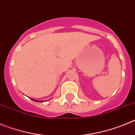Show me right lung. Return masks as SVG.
Here are the masks:
<instances>
[{
  "label": "right lung",
  "mask_w": 135,
  "mask_h": 135,
  "mask_svg": "<svg viewBox=\"0 0 135 135\" xmlns=\"http://www.w3.org/2000/svg\"><path fill=\"white\" fill-rule=\"evenodd\" d=\"M33 100V101H36V102H42V101H36V100H34V99H32Z\"/></svg>",
  "instance_id": "add662e5"
}]
</instances>
